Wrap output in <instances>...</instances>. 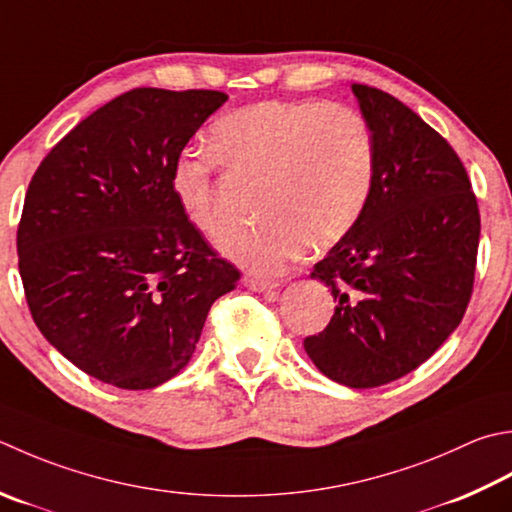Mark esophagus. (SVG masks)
<instances>
[{"label":"esophagus","mask_w":512,"mask_h":512,"mask_svg":"<svg viewBox=\"0 0 512 512\" xmlns=\"http://www.w3.org/2000/svg\"><path fill=\"white\" fill-rule=\"evenodd\" d=\"M244 286L255 290V293H268V290H275L279 282H273V279H259V277H244Z\"/></svg>","instance_id":"34e87169"}]
</instances>
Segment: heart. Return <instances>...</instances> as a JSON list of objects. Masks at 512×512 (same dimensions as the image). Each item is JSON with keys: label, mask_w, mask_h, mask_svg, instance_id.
<instances>
[{"label": "heart", "mask_w": 512, "mask_h": 512, "mask_svg": "<svg viewBox=\"0 0 512 512\" xmlns=\"http://www.w3.org/2000/svg\"><path fill=\"white\" fill-rule=\"evenodd\" d=\"M213 153L186 150L170 166V193L204 237L222 228L215 168L264 175L255 226L235 228L219 250L257 275H279L304 248L324 250L353 230L375 182L373 135L357 110L335 102L264 99L222 115Z\"/></svg>", "instance_id": "b5f03b06"}]
</instances>
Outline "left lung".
Masks as SVG:
<instances>
[{
  "label": "left lung",
  "mask_w": 512,
  "mask_h": 512,
  "mask_svg": "<svg viewBox=\"0 0 512 512\" xmlns=\"http://www.w3.org/2000/svg\"><path fill=\"white\" fill-rule=\"evenodd\" d=\"M350 90L373 135L375 182L359 224L310 273L339 304L304 350L333 382L377 388L424 364L462 322L479 210L437 130L384 90Z\"/></svg>",
  "instance_id": "left-lung-1"
}]
</instances>
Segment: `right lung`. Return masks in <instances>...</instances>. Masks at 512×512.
I'll return each mask as SVG.
<instances>
[{
	"instance_id": "1",
	"label": "right lung",
	"mask_w": 512,
	"mask_h": 512,
	"mask_svg": "<svg viewBox=\"0 0 512 512\" xmlns=\"http://www.w3.org/2000/svg\"><path fill=\"white\" fill-rule=\"evenodd\" d=\"M219 90L135 88L82 119L44 157L17 228L37 328L99 382L146 390L193 357L239 270L186 222L170 166L226 104Z\"/></svg>"
}]
</instances>
